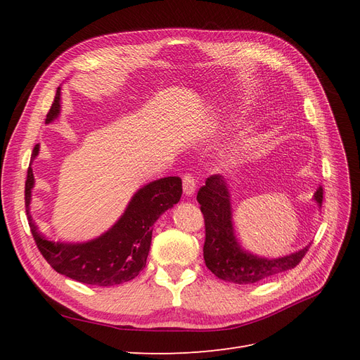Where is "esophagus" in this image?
Here are the masks:
<instances>
[{
  "label": "esophagus",
  "mask_w": 360,
  "mask_h": 360,
  "mask_svg": "<svg viewBox=\"0 0 360 360\" xmlns=\"http://www.w3.org/2000/svg\"><path fill=\"white\" fill-rule=\"evenodd\" d=\"M195 188H197V181L191 176V174H184L183 176V192L186 197H191V195L195 192Z\"/></svg>",
  "instance_id": "esophagus-1"
}]
</instances>
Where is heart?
Returning <instances> with one entry per match:
<instances>
[{
	"instance_id": "heart-1",
	"label": "heart",
	"mask_w": 360,
	"mask_h": 360,
	"mask_svg": "<svg viewBox=\"0 0 360 360\" xmlns=\"http://www.w3.org/2000/svg\"><path fill=\"white\" fill-rule=\"evenodd\" d=\"M237 160V151H233L231 155H228V163H236Z\"/></svg>"
}]
</instances>
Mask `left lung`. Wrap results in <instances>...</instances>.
I'll list each match as a JSON object with an SVG mask.
<instances>
[{
  "instance_id": "left-lung-1",
  "label": "left lung",
  "mask_w": 360,
  "mask_h": 360,
  "mask_svg": "<svg viewBox=\"0 0 360 360\" xmlns=\"http://www.w3.org/2000/svg\"><path fill=\"white\" fill-rule=\"evenodd\" d=\"M197 200L205 224V242L202 248L205 266L222 281L234 284H255L258 281L294 269L308 252L309 245L297 252L270 259L243 250L234 236L228 183L219 174L205 180V184L198 191ZM314 200L321 207V186L314 193Z\"/></svg>"
}]
</instances>
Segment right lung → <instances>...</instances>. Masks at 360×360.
Segmentation results:
<instances>
[{"label":"right lung","mask_w":360,"mask_h":360,"mask_svg":"<svg viewBox=\"0 0 360 360\" xmlns=\"http://www.w3.org/2000/svg\"><path fill=\"white\" fill-rule=\"evenodd\" d=\"M60 89L46 115L51 123L60 114ZM39 155V144L32 150L31 162ZM31 162L25 181V212L40 254L58 274L82 284L111 287L138 276L146 267L153 225L181 198V179L163 177L141 188L130 200L122 217L106 233L85 243L51 242L43 236L30 214L31 189L34 186Z\"/></svg>","instance_id":"obj_1"}]
</instances>
